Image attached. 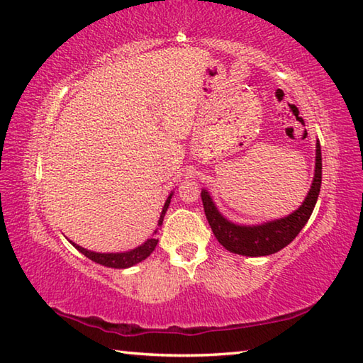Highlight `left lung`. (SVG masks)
I'll use <instances>...</instances> for the list:
<instances>
[{"label":"left lung","mask_w":363,"mask_h":363,"mask_svg":"<svg viewBox=\"0 0 363 363\" xmlns=\"http://www.w3.org/2000/svg\"><path fill=\"white\" fill-rule=\"evenodd\" d=\"M320 182H323V156H320L319 140H316V164H314L311 188L302 205L288 216L252 225L235 224L220 213L207 189H202L201 197L205 216L218 242L235 255L259 257L278 252L298 235V232L308 223L316 205Z\"/></svg>","instance_id":"8db88e82"}]
</instances>
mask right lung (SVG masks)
I'll return each mask as SVG.
<instances>
[{"label": "right lung", "mask_w": 363, "mask_h": 363, "mask_svg": "<svg viewBox=\"0 0 363 363\" xmlns=\"http://www.w3.org/2000/svg\"><path fill=\"white\" fill-rule=\"evenodd\" d=\"M172 196H174V193H170L166 203H164L162 211L160 215V220H158V225H161L162 221H164V215H166ZM156 232H158V229L153 232V235L156 234ZM71 245L74 246V248H77L82 252V255H85L88 259H91L93 262L101 264L104 267H112V269H128V267H133L135 264L145 261V259L155 251L156 245H158V238H153V237L148 238L145 243H142L140 246H138V248L129 250V251H125V252H94V251L82 248V246L75 245L74 242H71Z\"/></svg>", "instance_id": "obj_1"}]
</instances>
